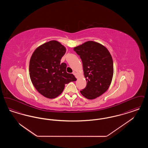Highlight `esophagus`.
I'll list each match as a JSON object with an SVG mask.
<instances>
[{"instance_id": "esophagus-1", "label": "esophagus", "mask_w": 148, "mask_h": 148, "mask_svg": "<svg viewBox=\"0 0 148 148\" xmlns=\"http://www.w3.org/2000/svg\"><path fill=\"white\" fill-rule=\"evenodd\" d=\"M73 74L76 77H77V73H76L75 71H73Z\"/></svg>"}]
</instances>
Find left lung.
Masks as SVG:
<instances>
[{"mask_svg": "<svg viewBox=\"0 0 148 148\" xmlns=\"http://www.w3.org/2000/svg\"><path fill=\"white\" fill-rule=\"evenodd\" d=\"M74 50L82 59L86 86L81 94L88 99L97 98L108 89L113 75V61L108 50L98 42L88 41Z\"/></svg>", "mask_w": 148, "mask_h": 148, "instance_id": "1", "label": "left lung"}]
</instances>
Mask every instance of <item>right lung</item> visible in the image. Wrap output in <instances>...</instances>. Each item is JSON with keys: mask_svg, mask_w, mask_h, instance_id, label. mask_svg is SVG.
I'll return each instance as SVG.
<instances>
[{"mask_svg": "<svg viewBox=\"0 0 148 148\" xmlns=\"http://www.w3.org/2000/svg\"><path fill=\"white\" fill-rule=\"evenodd\" d=\"M66 52L63 45L51 40L38 47L31 56L29 75L35 89L47 98H55L63 91L65 84L77 80L60 63Z\"/></svg>", "mask_w": 148, "mask_h": 148, "instance_id": "right-lung-1", "label": "right lung"}]
</instances>
